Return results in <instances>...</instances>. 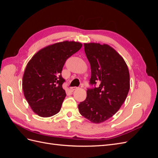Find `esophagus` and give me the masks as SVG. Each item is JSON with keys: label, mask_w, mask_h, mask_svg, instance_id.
<instances>
[{"label": "esophagus", "mask_w": 158, "mask_h": 158, "mask_svg": "<svg viewBox=\"0 0 158 158\" xmlns=\"http://www.w3.org/2000/svg\"><path fill=\"white\" fill-rule=\"evenodd\" d=\"M78 88H77V87H71L70 88V90L72 91V92H73V91H74V90H76V89H77Z\"/></svg>", "instance_id": "obj_1"}]
</instances>
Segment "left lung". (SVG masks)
Returning <instances> with one entry per match:
<instances>
[{
  "mask_svg": "<svg viewBox=\"0 0 158 158\" xmlns=\"http://www.w3.org/2000/svg\"><path fill=\"white\" fill-rule=\"evenodd\" d=\"M91 66L87 97L78 105L80 113L93 123H101L113 117L125 102L130 89V75L125 60L113 47L97 43L84 44Z\"/></svg>",
  "mask_w": 158,
  "mask_h": 158,
  "instance_id": "obj_1",
  "label": "left lung"
}]
</instances>
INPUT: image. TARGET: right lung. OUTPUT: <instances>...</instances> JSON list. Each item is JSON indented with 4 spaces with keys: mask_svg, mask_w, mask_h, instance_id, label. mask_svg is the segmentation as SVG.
<instances>
[{
    "mask_svg": "<svg viewBox=\"0 0 158 158\" xmlns=\"http://www.w3.org/2000/svg\"><path fill=\"white\" fill-rule=\"evenodd\" d=\"M82 46L74 41L56 43L37 51L28 62L22 89L32 111L39 116L49 117L60 111L66 97L62 70L66 59Z\"/></svg>",
    "mask_w": 158,
    "mask_h": 158,
    "instance_id": "obj_1",
    "label": "right lung"
}]
</instances>
